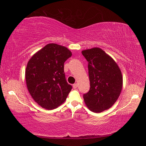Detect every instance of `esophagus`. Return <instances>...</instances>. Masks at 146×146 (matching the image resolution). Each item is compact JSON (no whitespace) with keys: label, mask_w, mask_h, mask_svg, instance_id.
<instances>
[{"label":"esophagus","mask_w":146,"mask_h":146,"mask_svg":"<svg viewBox=\"0 0 146 146\" xmlns=\"http://www.w3.org/2000/svg\"><path fill=\"white\" fill-rule=\"evenodd\" d=\"M77 87H78V84H73V88H77Z\"/></svg>","instance_id":"obj_1"}]
</instances>
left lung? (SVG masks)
<instances>
[{
	"label": "left lung",
	"instance_id": "left-lung-1",
	"mask_svg": "<svg viewBox=\"0 0 146 146\" xmlns=\"http://www.w3.org/2000/svg\"><path fill=\"white\" fill-rule=\"evenodd\" d=\"M82 54L88 61L90 88L84 95L90 111L101 113L110 108L118 100L123 87L119 66L111 56L100 48L85 49Z\"/></svg>",
	"mask_w": 146,
	"mask_h": 146
}]
</instances>
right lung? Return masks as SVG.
Listing matches in <instances>:
<instances>
[{"label":"right lung","instance_id":"obj_1","mask_svg":"<svg viewBox=\"0 0 146 146\" xmlns=\"http://www.w3.org/2000/svg\"><path fill=\"white\" fill-rule=\"evenodd\" d=\"M71 56L65 46L49 43L28 61L25 70L27 88L42 108L53 110L66 100L72 86L66 80L64 64Z\"/></svg>","mask_w":146,"mask_h":146}]
</instances>
